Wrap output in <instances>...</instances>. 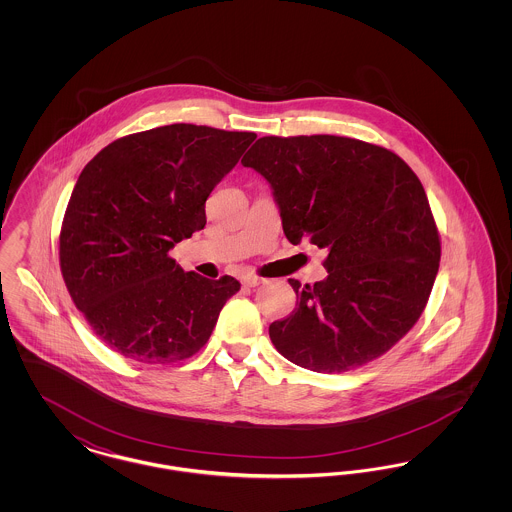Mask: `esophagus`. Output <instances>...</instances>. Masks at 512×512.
Here are the masks:
<instances>
[{"mask_svg": "<svg viewBox=\"0 0 512 512\" xmlns=\"http://www.w3.org/2000/svg\"><path fill=\"white\" fill-rule=\"evenodd\" d=\"M265 280L261 278V276H255V274H245L244 278H242V284L247 286V288H255V286H259V284H263Z\"/></svg>", "mask_w": 512, "mask_h": 512, "instance_id": "esophagus-1", "label": "esophagus"}]
</instances>
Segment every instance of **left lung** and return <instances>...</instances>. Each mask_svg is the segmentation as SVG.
I'll return each instance as SVG.
<instances>
[{"instance_id": "left-lung-1", "label": "left lung", "mask_w": 512, "mask_h": 512, "mask_svg": "<svg viewBox=\"0 0 512 512\" xmlns=\"http://www.w3.org/2000/svg\"><path fill=\"white\" fill-rule=\"evenodd\" d=\"M265 176L293 245L328 255V276L301 286L297 309L270 324L293 365L345 372L401 340L422 315L441 244L426 192L390 149L343 136H265L242 159Z\"/></svg>"}]
</instances>
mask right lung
Segmentation results:
<instances>
[{
  "instance_id": "right-lung-1",
  "label": "right lung",
  "mask_w": 512,
  "mask_h": 512,
  "mask_svg": "<svg viewBox=\"0 0 512 512\" xmlns=\"http://www.w3.org/2000/svg\"><path fill=\"white\" fill-rule=\"evenodd\" d=\"M257 138L169 124L103 147L80 172L59 236L76 309L126 359L167 365L195 355L240 290L184 272L174 244L205 226V201Z\"/></svg>"
}]
</instances>
